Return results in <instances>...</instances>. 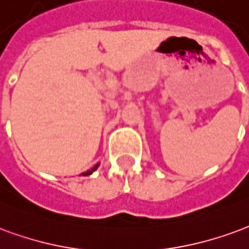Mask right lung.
I'll return each mask as SVG.
<instances>
[{
    "label": "right lung",
    "instance_id": "obj_1",
    "mask_svg": "<svg viewBox=\"0 0 249 249\" xmlns=\"http://www.w3.org/2000/svg\"><path fill=\"white\" fill-rule=\"evenodd\" d=\"M97 167H98V164H97V166H94V167H92V168H91V170H90V171L85 172V174H82V175H90V174H91L92 171H95V170H97Z\"/></svg>",
    "mask_w": 249,
    "mask_h": 249
}]
</instances>
